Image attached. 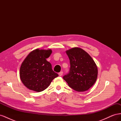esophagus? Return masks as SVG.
Here are the masks:
<instances>
[{"label":"esophagus","mask_w":121,"mask_h":121,"mask_svg":"<svg viewBox=\"0 0 121 121\" xmlns=\"http://www.w3.org/2000/svg\"><path fill=\"white\" fill-rule=\"evenodd\" d=\"M63 72H60L59 73H58V75H59L60 76H61L62 75H63Z\"/></svg>","instance_id":"obj_1"}]
</instances>
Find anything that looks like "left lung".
I'll return each mask as SVG.
<instances>
[{
	"mask_svg": "<svg viewBox=\"0 0 121 121\" xmlns=\"http://www.w3.org/2000/svg\"><path fill=\"white\" fill-rule=\"evenodd\" d=\"M66 53L71 65L69 73L63 79L75 91L83 92L88 90L97 78L96 64L88 53L79 47L68 50Z\"/></svg>",
	"mask_w": 121,
	"mask_h": 121,
	"instance_id": "left-lung-1",
	"label": "left lung"
}]
</instances>
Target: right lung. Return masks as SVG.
Instances as JSON below:
<instances>
[{"label": "right lung", "instance_id": "1", "mask_svg": "<svg viewBox=\"0 0 121 121\" xmlns=\"http://www.w3.org/2000/svg\"><path fill=\"white\" fill-rule=\"evenodd\" d=\"M52 53L51 49H35L28 55L22 64L20 79L29 89L41 92L58 76L52 70L51 64L46 60Z\"/></svg>", "mask_w": 121, "mask_h": 121}]
</instances>
